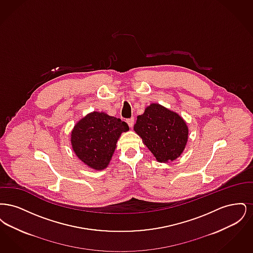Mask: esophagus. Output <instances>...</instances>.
I'll return each mask as SVG.
<instances>
[{"label":"esophagus","instance_id":"34e87169","mask_svg":"<svg viewBox=\"0 0 253 253\" xmlns=\"http://www.w3.org/2000/svg\"><path fill=\"white\" fill-rule=\"evenodd\" d=\"M126 122H127V124L129 125V127H132V126H133V122H134V121H133V119H132V118H131V119H128V120L126 121Z\"/></svg>","mask_w":253,"mask_h":253}]
</instances>
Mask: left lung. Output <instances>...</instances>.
<instances>
[{"label": "left lung", "instance_id": "left-lung-1", "mask_svg": "<svg viewBox=\"0 0 253 253\" xmlns=\"http://www.w3.org/2000/svg\"><path fill=\"white\" fill-rule=\"evenodd\" d=\"M133 129L159 162L179 157L189 132L180 116L157 103L151 104L143 115L137 117Z\"/></svg>", "mask_w": 253, "mask_h": 253}]
</instances>
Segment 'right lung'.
I'll list each match as a JSON object with an SVG mask.
<instances>
[{
    "mask_svg": "<svg viewBox=\"0 0 253 253\" xmlns=\"http://www.w3.org/2000/svg\"><path fill=\"white\" fill-rule=\"evenodd\" d=\"M128 130V124L121 119L104 113H91L74 127L73 150L89 167L103 169L111 160L121 132Z\"/></svg>",
    "mask_w": 253,
    "mask_h": 253,
    "instance_id": "1",
    "label": "right lung"
}]
</instances>
